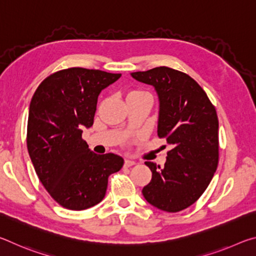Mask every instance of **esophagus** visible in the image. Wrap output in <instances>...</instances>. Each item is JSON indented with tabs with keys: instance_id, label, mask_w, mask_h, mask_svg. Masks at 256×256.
I'll use <instances>...</instances> for the list:
<instances>
[{
	"instance_id": "esophagus-1",
	"label": "esophagus",
	"mask_w": 256,
	"mask_h": 256,
	"mask_svg": "<svg viewBox=\"0 0 256 256\" xmlns=\"http://www.w3.org/2000/svg\"><path fill=\"white\" fill-rule=\"evenodd\" d=\"M134 164H136V162H133V160H131V159H125V162H124L125 167H131V166H134Z\"/></svg>"
}]
</instances>
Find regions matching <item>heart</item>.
I'll return each mask as SVG.
<instances>
[{
    "label": "heart",
    "mask_w": 256,
    "mask_h": 256,
    "mask_svg": "<svg viewBox=\"0 0 256 256\" xmlns=\"http://www.w3.org/2000/svg\"><path fill=\"white\" fill-rule=\"evenodd\" d=\"M148 94V92H144V90L136 89V90H133V92H130L128 97H131V96H140V94Z\"/></svg>",
    "instance_id": "1"
}]
</instances>
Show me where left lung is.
<instances>
[{
  "label": "left lung",
  "instance_id": "left-lung-1",
  "mask_svg": "<svg viewBox=\"0 0 256 256\" xmlns=\"http://www.w3.org/2000/svg\"><path fill=\"white\" fill-rule=\"evenodd\" d=\"M132 76L154 86L160 102L158 136L172 146L162 168L144 162L152 178L142 193L160 210L182 211L198 200L218 167L216 108L200 84L184 72L159 66Z\"/></svg>",
  "mask_w": 256,
  "mask_h": 256
}]
</instances>
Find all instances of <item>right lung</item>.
I'll use <instances>...</instances> for the list:
<instances>
[{
    "label": "right lung",
    "mask_w": 256,
    "mask_h": 256,
    "mask_svg": "<svg viewBox=\"0 0 256 256\" xmlns=\"http://www.w3.org/2000/svg\"><path fill=\"white\" fill-rule=\"evenodd\" d=\"M120 76L64 68L47 76L30 102V159L47 192L66 209L78 211L98 204L105 198L108 177L123 167L122 157L94 154L82 138V128L94 124L99 94Z\"/></svg>",
    "instance_id": "obj_1"
}]
</instances>
